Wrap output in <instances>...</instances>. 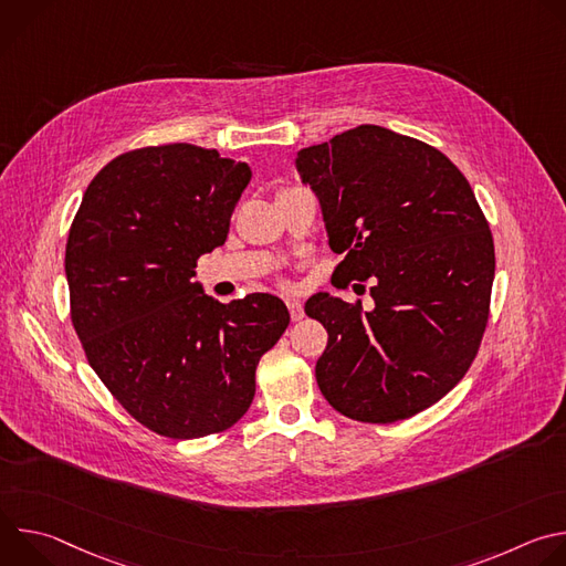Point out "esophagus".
<instances>
[{"label": "esophagus", "instance_id": "34e87169", "mask_svg": "<svg viewBox=\"0 0 566 566\" xmlns=\"http://www.w3.org/2000/svg\"><path fill=\"white\" fill-rule=\"evenodd\" d=\"M286 306H289V313H291V319H293V322H300V319L304 317V308H302L300 300L286 297Z\"/></svg>", "mask_w": 566, "mask_h": 566}]
</instances>
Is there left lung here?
<instances>
[{
	"instance_id": "obj_1",
	"label": "left lung",
	"mask_w": 566,
	"mask_h": 566,
	"mask_svg": "<svg viewBox=\"0 0 566 566\" xmlns=\"http://www.w3.org/2000/svg\"><path fill=\"white\" fill-rule=\"evenodd\" d=\"M295 166L319 199L332 251L345 255L338 286L371 280L374 297L369 311L329 293L306 302L329 334L317 387L347 419H410L465 376L486 332V214L443 151L378 125L300 149Z\"/></svg>"
}]
</instances>
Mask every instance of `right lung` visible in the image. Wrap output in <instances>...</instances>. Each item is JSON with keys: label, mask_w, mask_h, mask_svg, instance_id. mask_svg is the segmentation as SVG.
<instances>
[{"label": "right lung", "mask_w": 566, "mask_h": 566, "mask_svg": "<svg viewBox=\"0 0 566 566\" xmlns=\"http://www.w3.org/2000/svg\"><path fill=\"white\" fill-rule=\"evenodd\" d=\"M251 168L190 143L125 151L94 177L64 253L71 322L123 410L170 439L232 428L289 327L269 293L221 304L192 282L223 247Z\"/></svg>", "instance_id": "1"}]
</instances>
